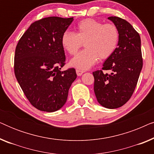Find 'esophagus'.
<instances>
[{"instance_id":"esophagus-1","label":"esophagus","mask_w":154,"mask_h":154,"mask_svg":"<svg viewBox=\"0 0 154 154\" xmlns=\"http://www.w3.org/2000/svg\"><path fill=\"white\" fill-rule=\"evenodd\" d=\"M75 71H76L77 75H79V76H81V75L82 74H83V73H84V71H83L79 70V69H76V70H75Z\"/></svg>"}]
</instances>
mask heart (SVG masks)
<instances>
[{"label":"heart","mask_w":154,"mask_h":154,"mask_svg":"<svg viewBox=\"0 0 154 154\" xmlns=\"http://www.w3.org/2000/svg\"><path fill=\"white\" fill-rule=\"evenodd\" d=\"M119 32L113 24H103L94 19H85L76 26V32L66 31L62 36V45L71 55H74L85 44V49L79 52L70 64L75 68L86 70L101 60H106L116 49Z\"/></svg>","instance_id":"heart-1"}]
</instances>
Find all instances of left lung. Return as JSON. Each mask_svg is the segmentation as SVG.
Returning <instances> with one entry per match:
<instances>
[{
	"label": "left lung",
	"mask_w": 154,
	"mask_h": 154,
	"mask_svg": "<svg viewBox=\"0 0 154 154\" xmlns=\"http://www.w3.org/2000/svg\"><path fill=\"white\" fill-rule=\"evenodd\" d=\"M119 29L118 47L105 61L102 70L94 71V91L98 102L107 109L119 108L131 97L143 66L140 34L127 21L109 17Z\"/></svg>",
	"instance_id": "1"
}]
</instances>
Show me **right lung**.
<instances>
[{"instance_id":"1","label":"right lung","mask_w":154,"mask_h":154,"mask_svg":"<svg viewBox=\"0 0 154 154\" xmlns=\"http://www.w3.org/2000/svg\"><path fill=\"white\" fill-rule=\"evenodd\" d=\"M73 21L59 17L35 21L16 46L15 77L29 102L40 111L62 108L77 77L73 68L61 71L66 61L61 40Z\"/></svg>"}]
</instances>
